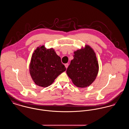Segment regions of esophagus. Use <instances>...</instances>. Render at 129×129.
<instances>
[{"instance_id":"obj_1","label":"esophagus","mask_w":129,"mask_h":129,"mask_svg":"<svg viewBox=\"0 0 129 129\" xmlns=\"http://www.w3.org/2000/svg\"><path fill=\"white\" fill-rule=\"evenodd\" d=\"M64 66H65L66 69H67L68 67V66H69V63H66V64H64Z\"/></svg>"}]
</instances>
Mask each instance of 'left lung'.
<instances>
[{"instance_id":"obj_1","label":"left lung","mask_w":129,"mask_h":129,"mask_svg":"<svg viewBox=\"0 0 129 129\" xmlns=\"http://www.w3.org/2000/svg\"><path fill=\"white\" fill-rule=\"evenodd\" d=\"M67 73L73 83L79 88L89 86L95 79L99 63L93 49L89 45L74 52Z\"/></svg>"}]
</instances>
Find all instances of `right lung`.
Wrapping results in <instances>:
<instances>
[{"mask_svg": "<svg viewBox=\"0 0 129 129\" xmlns=\"http://www.w3.org/2000/svg\"><path fill=\"white\" fill-rule=\"evenodd\" d=\"M66 68L60 58L53 48L44 45L38 47L33 53L29 64V72L35 84L42 87L51 85Z\"/></svg>", "mask_w": 129, "mask_h": 129, "instance_id": "obj_1", "label": "right lung"}]
</instances>
